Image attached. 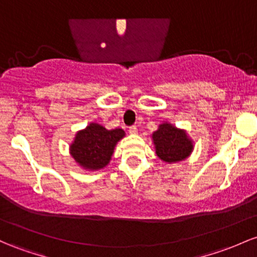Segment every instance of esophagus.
<instances>
[{
	"label": "esophagus",
	"instance_id": "34e87169",
	"mask_svg": "<svg viewBox=\"0 0 257 257\" xmlns=\"http://www.w3.org/2000/svg\"><path fill=\"white\" fill-rule=\"evenodd\" d=\"M129 133H131V134H137V133H138V128H137V125H132V126H129Z\"/></svg>",
	"mask_w": 257,
	"mask_h": 257
}]
</instances>
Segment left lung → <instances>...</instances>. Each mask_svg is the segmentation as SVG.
I'll return each instance as SVG.
<instances>
[{
	"instance_id": "left-lung-1",
	"label": "left lung",
	"mask_w": 257,
	"mask_h": 257,
	"mask_svg": "<svg viewBox=\"0 0 257 257\" xmlns=\"http://www.w3.org/2000/svg\"><path fill=\"white\" fill-rule=\"evenodd\" d=\"M156 154L166 162H178L190 155L193 144L188 139L185 132L177 129L172 124H161L160 128L152 134Z\"/></svg>"
}]
</instances>
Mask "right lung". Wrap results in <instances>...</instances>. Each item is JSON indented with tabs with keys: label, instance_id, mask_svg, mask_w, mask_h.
<instances>
[{
	"label": "right lung",
	"instance_id": "1",
	"mask_svg": "<svg viewBox=\"0 0 257 257\" xmlns=\"http://www.w3.org/2000/svg\"><path fill=\"white\" fill-rule=\"evenodd\" d=\"M123 137L122 129L107 131L100 124L91 123L77 134L70 145V154L81 167L100 170L109 162L114 145Z\"/></svg>",
	"mask_w": 257,
	"mask_h": 257
}]
</instances>
